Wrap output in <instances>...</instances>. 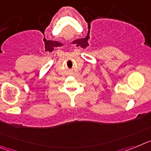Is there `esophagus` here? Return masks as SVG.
Wrapping results in <instances>:
<instances>
[{
    "instance_id": "esophagus-1",
    "label": "esophagus",
    "mask_w": 151,
    "mask_h": 151,
    "mask_svg": "<svg viewBox=\"0 0 151 151\" xmlns=\"http://www.w3.org/2000/svg\"><path fill=\"white\" fill-rule=\"evenodd\" d=\"M71 73H72V74H73V72H71Z\"/></svg>"
}]
</instances>
